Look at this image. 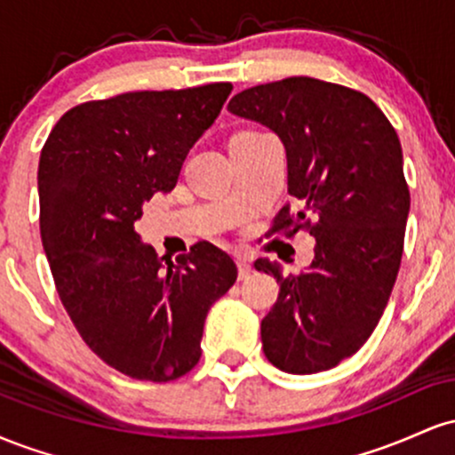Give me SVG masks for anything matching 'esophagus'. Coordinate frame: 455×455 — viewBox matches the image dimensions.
<instances>
[{
    "mask_svg": "<svg viewBox=\"0 0 455 455\" xmlns=\"http://www.w3.org/2000/svg\"><path fill=\"white\" fill-rule=\"evenodd\" d=\"M237 269H239V278H248V274H250V259L248 257H243V254H237Z\"/></svg>",
    "mask_w": 455,
    "mask_h": 455,
    "instance_id": "1",
    "label": "esophagus"
}]
</instances>
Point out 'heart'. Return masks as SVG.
Instances as JSON below:
<instances>
[{
  "instance_id": "b5f03b06",
  "label": "heart",
  "mask_w": 455,
  "mask_h": 455,
  "mask_svg": "<svg viewBox=\"0 0 455 455\" xmlns=\"http://www.w3.org/2000/svg\"><path fill=\"white\" fill-rule=\"evenodd\" d=\"M265 137H269V134L259 132V130H237V132H235L231 137V148H233V145L250 143V140H259V139H265Z\"/></svg>"
}]
</instances>
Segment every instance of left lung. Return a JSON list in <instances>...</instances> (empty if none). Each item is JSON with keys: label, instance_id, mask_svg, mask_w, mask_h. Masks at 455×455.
Returning <instances> with one entry per match:
<instances>
[{"label": "left lung", "instance_id": "1", "mask_svg": "<svg viewBox=\"0 0 455 455\" xmlns=\"http://www.w3.org/2000/svg\"><path fill=\"white\" fill-rule=\"evenodd\" d=\"M228 111L284 143L293 203L269 233L316 239L307 271L254 263L280 282L260 323L265 357L291 374L323 372L372 336L398 278L411 207L400 139L365 93L312 76L250 87Z\"/></svg>", "mask_w": 455, "mask_h": 455}]
</instances>
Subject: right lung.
I'll return each instance as SVG.
<instances>
[{
  "label": "right lung",
  "instance_id": "add662e5",
  "mask_svg": "<svg viewBox=\"0 0 455 455\" xmlns=\"http://www.w3.org/2000/svg\"><path fill=\"white\" fill-rule=\"evenodd\" d=\"M231 90L210 83L76 104L40 154V235L55 289L87 347L130 379L190 372L207 312L237 280L218 245L198 242L164 264L134 231L143 203L173 190Z\"/></svg>",
  "mask_w": 455,
  "mask_h": 455
}]
</instances>
